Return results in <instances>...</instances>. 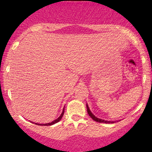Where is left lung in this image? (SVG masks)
<instances>
[{"mask_svg":"<svg viewBox=\"0 0 152 152\" xmlns=\"http://www.w3.org/2000/svg\"><path fill=\"white\" fill-rule=\"evenodd\" d=\"M86 109H87V112H88L89 116H90V117L92 118L93 120H95V121H96L97 122H101V123H114V122H115H115H114V121H107V120L99 119V118H97L96 116H95L92 113H91V110H90V109H89L88 106V104H86Z\"/></svg>","mask_w":152,"mask_h":152,"instance_id":"left-lung-1","label":"left lung"}]
</instances>
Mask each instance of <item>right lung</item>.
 <instances>
[{
    "label": "right lung",
    "mask_w": 152,
    "mask_h": 152,
    "mask_svg": "<svg viewBox=\"0 0 152 152\" xmlns=\"http://www.w3.org/2000/svg\"><path fill=\"white\" fill-rule=\"evenodd\" d=\"M64 109H63V111H62V113L61 114V115H60L59 117L57 118V119L55 120H54V121L50 122V123H47V124H38V123H35V124H37V125H41V126H50V125H53V124L57 123V122H59L60 120H61V119L62 117H63V115H64Z\"/></svg>",
    "instance_id": "right-lung-1"
}]
</instances>
